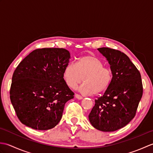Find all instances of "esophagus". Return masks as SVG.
Wrapping results in <instances>:
<instances>
[{
  "mask_svg": "<svg viewBox=\"0 0 153 153\" xmlns=\"http://www.w3.org/2000/svg\"><path fill=\"white\" fill-rule=\"evenodd\" d=\"M75 97H76V99H79V100H81V99H83V97H82V96L79 95H77V94H76V95H75Z\"/></svg>",
  "mask_w": 153,
  "mask_h": 153,
  "instance_id": "34e87169",
  "label": "esophagus"
}]
</instances>
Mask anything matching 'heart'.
<instances>
[{
  "mask_svg": "<svg viewBox=\"0 0 153 153\" xmlns=\"http://www.w3.org/2000/svg\"><path fill=\"white\" fill-rule=\"evenodd\" d=\"M65 82L72 89L84 82L79 88L84 95L99 94L105 91L111 83L112 70L104 67L101 60L92 55L80 57L76 66L74 64H68L64 70Z\"/></svg>",
  "mask_w": 153,
  "mask_h": 153,
  "instance_id": "1",
  "label": "heart"
}]
</instances>
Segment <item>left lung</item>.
I'll return each mask as SVG.
<instances>
[{"label":"left lung","mask_w":153,"mask_h":153,"mask_svg":"<svg viewBox=\"0 0 153 153\" xmlns=\"http://www.w3.org/2000/svg\"><path fill=\"white\" fill-rule=\"evenodd\" d=\"M97 50L108 62L112 79L104 95L95 100L89 120L98 130L114 131L134 118L143 95L141 77L124 53L108 47Z\"/></svg>","instance_id":"1"}]
</instances>
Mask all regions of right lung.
<instances>
[{
	"label": "right lung",
	"mask_w": 153,
	"mask_h": 153,
	"mask_svg": "<svg viewBox=\"0 0 153 153\" xmlns=\"http://www.w3.org/2000/svg\"><path fill=\"white\" fill-rule=\"evenodd\" d=\"M70 54L64 48L35 50L15 70L10 97L18 119L37 130L53 128L74 93L64 79Z\"/></svg>",
	"instance_id": "obj_1"
}]
</instances>
